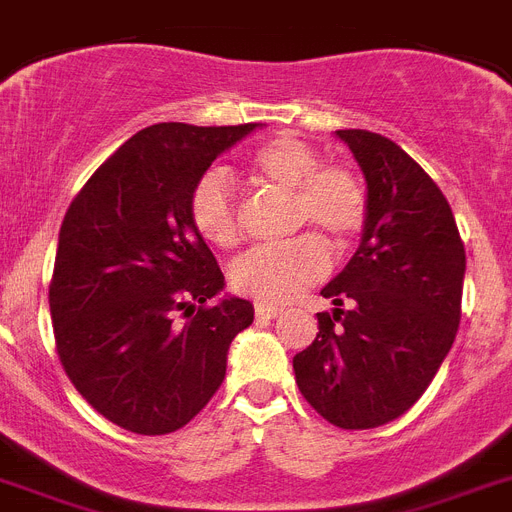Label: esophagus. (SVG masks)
<instances>
[{
	"instance_id": "obj_1",
	"label": "esophagus",
	"mask_w": 512,
	"mask_h": 512,
	"mask_svg": "<svg viewBox=\"0 0 512 512\" xmlns=\"http://www.w3.org/2000/svg\"><path fill=\"white\" fill-rule=\"evenodd\" d=\"M282 308L277 306H266V303H256V319H274V316H280Z\"/></svg>"
}]
</instances>
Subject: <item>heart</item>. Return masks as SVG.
I'll return each instance as SVG.
<instances>
[{
	"label": "heart",
	"mask_w": 512,
	"mask_h": 512,
	"mask_svg": "<svg viewBox=\"0 0 512 512\" xmlns=\"http://www.w3.org/2000/svg\"><path fill=\"white\" fill-rule=\"evenodd\" d=\"M248 175L264 188L290 196V230L314 227L335 248L350 246L369 219V193L361 175L345 164H319V151L290 133L266 138L248 156ZM190 219L198 235L217 248L243 238L240 204L222 172H206L190 190ZM329 269V248L316 232H303L277 246H264L232 264L230 282L256 303L293 301Z\"/></svg>",
	"instance_id": "b5f03b06"
}]
</instances>
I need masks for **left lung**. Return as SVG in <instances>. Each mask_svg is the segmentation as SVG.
I'll use <instances>...</instances> for the list:
<instances>
[{
	"mask_svg": "<svg viewBox=\"0 0 512 512\" xmlns=\"http://www.w3.org/2000/svg\"><path fill=\"white\" fill-rule=\"evenodd\" d=\"M361 164L369 219L348 266L322 290L316 340L293 358L298 390L340 429L395 421L432 384L460 324L466 248L453 209L398 143L337 130Z\"/></svg>",
	"mask_w": 512,
	"mask_h": 512,
	"instance_id": "obj_1",
	"label": "left lung"
}]
</instances>
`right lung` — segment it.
I'll return each mask as SVG.
<instances>
[{"instance_id": "1", "label": "right lung", "mask_w": 512, "mask_h": 512, "mask_svg": "<svg viewBox=\"0 0 512 512\" xmlns=\"http://www.w3.org/2000/svg\"><path fill=\"white\" fill-rule=\"evenodd\" d=\"M256 122H159L109 156L59 227L49 308L62 369L112 424L170 434L204 411L227 350L251 327L243 298H211L225 274L190 219V190Z\"/></svg>"}]
</instances>
